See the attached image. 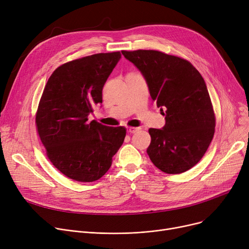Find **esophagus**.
Segmentation results:
<instances>
[{
    "mask_svg": "<svg viewBox=\"0 0 249 249\" xmlns=\"http://www.w3.org/2000/svg\"><path fill=\"white\" fill-rule=\"evenodd\" d=\"M126 129H127V132H129V133H136V132L138 131V130H139V128L130 127V126H127Z\"/></svg>",
    "mask_w": 249,
    "mask_h": 249,
    "instance_id": "obj_1",
    "label": "esophagus"
}]
</instances>
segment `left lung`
I'll use <instances>...</instances> for the list:
<instances>
[{
  "mask_svg": "<svg viewBox=\"0 0 249 249\" xmlns=\"http://www.w3.org/2000/svg\"><path fill=\"white\" fill-rule=\"evenodd\" d=\"M122 54L144 76L151 99L165 116L161 129L148 130L150 160L166 174L187 172L201 160L215 132L203 76L188 60L158 50H124Z\"/></svg>",
  "mask_w": 249,
  "mask_h": 249,
  "instance_id": "left-lung-1",
  "label": "left lung"
}]
</instances>
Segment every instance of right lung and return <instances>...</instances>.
Returning a JSON list of instances; mask_svg holds the SVG:
<instances>
[{"mask_svg":"<svg viewBox=\"0 0 249 249\" xmlns=\"http://www.w3.org/2000/svg\"><path fill=\"white\" fill-rule=\"evenodd\" d=\"M120 58L117 51L60 65L48 78L39 102L36 126L47 158L76 181L101 178L124 142V127L88 119L95 105L102 104L103 87Z\"/></svg>","mask_w":249,"mask_h":249,"instance_id":"1","label":"right lung"}]
</instances>
